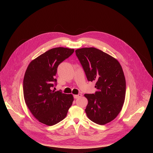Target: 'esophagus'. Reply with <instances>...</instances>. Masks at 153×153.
<instances>
[{
	"mask_svg": "<svg viewBox=\"0 0 153 153\" xmlns=\"http://www.w3.org/2000/svg\"><path fill=\"white\" fill-rule=\"evenodd\" d=\"M82 96V94H79L77 95H74V99H78L79 97H80Z\"/></svg>",
	"mask_w": 153,
	"mask_h": 153,
	"instance_id": "esophagus-1",
	"label": "esophagus"
}]
</instances>
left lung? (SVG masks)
Returning a JSON list of instances; mask_svg holds the SVG:
<instances>
[{"mask_svg": "<svg viewBox=\"0 0 153 153\" xmlns=\"http://www.w3.org/2000/svg\"><path fill=\"white\" fill-rule=\"evenodd\" d=\"M88 81H95L94 94H85L88 105L85 109L88 117L99 125L114 120L122 110L126 93V81L120 63L96 48L76 50Z\"/></svg>", "mask_w": 153, "mask_h": 153, "instance_id": "left-lung-1", "label": "left lung"}]
</instances>
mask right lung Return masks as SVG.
I'll return each mask as SVG.
<instances>
[{"mask_svg": "<svg viewBox=\"0 0 153 153\" xmlns=\"http://www.w3.org/2000/svg\"><path fill=\"white\" fill-rule=\"evenodd\" d=\"M74 49L57 47L33 60L25 71L23 90L25 102L36 119L48 126L67 116L74 98L72 94L52 90L59 65L68 58Z\"/></svg>", "mask_w": 153, "mask_h": 153, "instance_id": "obj_1", "label": "right lung"}]
</instances>
